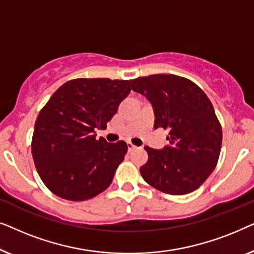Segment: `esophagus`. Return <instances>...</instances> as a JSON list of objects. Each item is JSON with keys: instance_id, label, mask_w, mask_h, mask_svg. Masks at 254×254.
<instances>
[{"instance_id": "1", "label": "esophagus", "mask_w": 254, "mask_h": 254, "mask_svg": "<svg viewBox=\"0 0 254 254\" xmlns=\"http://www.w3.org/2000/svg\"><path fill=\"white\" fill-rule=\"evenodd\" d=\"M127 147H128V151H131V150H134V149L136 148V147H135V145H134L133 143H131V142H127Z\"/></svg>"}]
</instances>
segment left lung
Listing matches in <instances>:
<instances>
[{"label":"left lung","instance_id":"obj_1","mask_svg":"<svg viewBox=\"0 0 254 254\" xmlns=\"http://www.w3.org/2000/svg\"><path fill=\"white\" fill-rule=\"evenodd\" d=\"M130 84L154 107V127L169 130L170 145L144 147L142 178L171 195L197 190L214 171L222 147V127L209 98L195 83L172 74L138 77Z\"/></svg>","mask_w":254,"mask_h":254}]
</instances>
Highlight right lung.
<instances>
[{
    "label": "right lung",
    "mask_w": 254,
    "mask_h": 254,
    "mask_svg": "<svg viewBox=\"0 0 254 254\" xmlns=\"http://www.w3.org/2000/svg\"><path fill=\"white\" fill-rule=\"evenodd\" d=\"M130 92V81L76 78L55 91L38 114L31 143L43 183L55 195L84 201L112 183L127 144L96 138L119 104Z\"/></svg>",
    "instance_id": "1"
}]
</instances>
